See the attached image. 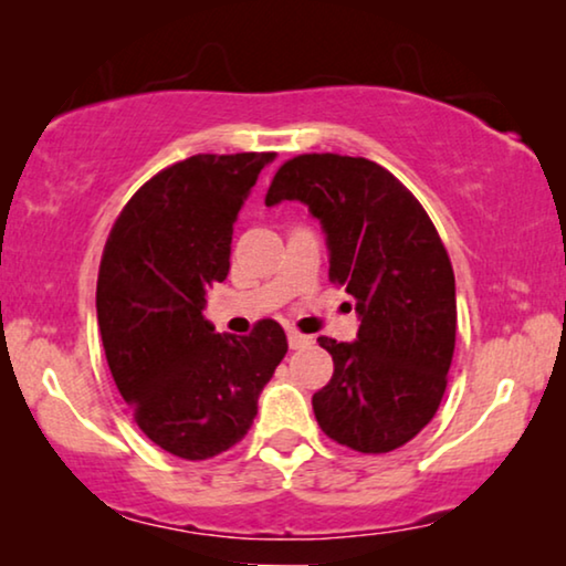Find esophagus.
<instances>
[{"label": "esophagus", "mask_w": 566, "mask_h": 566, "mask_svg": "<svg viewBox=\"0 0 566 566\" xmlns=\"http://www.w3.org/2000/svg\"><path fill=\"white\" fill-rule=\"evenodd\" d=\"M312 343H314L312 337L301 335V332H296V329L289 332V345H291V350H298V347H306V345H312Z\"/></svg>", "instance_id": "obj_1"}]
</instances>
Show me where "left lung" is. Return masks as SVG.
I'll return each instance as SVG.
<instances>
[{"mask_svg":"<svg viewBox=\"0 0 566 566\" xmlns=\"http://www.w3.org/2000/svg\"><path fill=\"white\" fill-rule=\"evenodd\" d=\"M301 200L322 223L329 281L355 298L358 339L319 337L335 374L312 397L319 428L360 453H389L436 417L455 347V281L430 216L376 161L301 154L265 206Z\"/></svg>","mask_w":566,"mask_h":566,"instance_id":"left-lung-1","label":"left lung"}]
</instances>
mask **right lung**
Returning <instances> with one entry per match:
<instances>
[{
	"mask_svg": "<svg viewBox=\"0 0 566 566\" xmlns=\"http://www.w3.org/2000/svg\"><path fill=\"white\" fill-rule=\"evenodd\" d=\"M273 151L196 154L123 208L97 275V324L113 381L144 436L203 461L239 443L289 353L277 322L219 335L206 293L229 275L231 234Z\"/></svg>",
	"mask_w": 566,
	"mask_h": 566,
	"instance_id": "1",
	"label": "right lung"
}]
</instances>
